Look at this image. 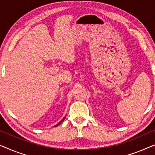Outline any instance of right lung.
<instances>
[{"label": "right lung", "mask_w": 155, "mask_h": 155, "mask_svg": "<svg viewBox=\"0 0 155 155\" xmlns=\"http://www.w3.org/2000/svg\"><path fill=\"white\" fill-rule=\"evenodd\" d=\"M65 117H64V118H63V119H62V120H61V121H60V122H59V123H58V124H56V126H58V125H60V124H61V122H62V121H63V120H64V119H65Z\"/></svg>", "instance_id": "add662e5"}]
</instances>
